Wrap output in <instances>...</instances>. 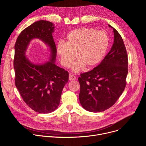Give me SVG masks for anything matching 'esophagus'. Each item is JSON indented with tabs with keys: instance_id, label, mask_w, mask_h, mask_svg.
<instances>
[{
	"instance_id": "1",
	"label": "esophagus",
	"mask_w": 146,
	"mask_h": 146,
	"mask_svg": "<svg viewBox=\"0 0 146 146\" xmlns=\"http://www.w3.org/2000/svg\"><path fill=\"white\" fill-rule=\"evenodd\" d=\"M76 78V77L74 76H73L72 74L69 75V80H75Z\"/></svg>"
}]
</instances>
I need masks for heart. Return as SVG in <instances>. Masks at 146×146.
I'll use <instances>...</instances> for the list:
<instances>
[{
  "mask_svg": "<svg viewBox=\"0 0 146 146\" xmlns=\"http://www.w3.org/2000/svg\"><path fill=\"white\" fill-rule=\"evenodd\" d=\"M109 45L108 35L92 28H81L71 31L66 37L65 43L60 41L56 52L62 65L70 68L76 58L78 59L73 66L78 72L86 66L94 68L105 57Z\"/></svg>",
  "mask_w": 146,
  "mask_h": 146,
  "instance_id": "1",
  "label": "heart"
}]
</instances>
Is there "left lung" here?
Instances as JSON below:
<instances>
[{"label":"left lung","mask_w":146,"mask_h":146,"mask_svg":"<svg viewBox=\"0 0 146 146\" xmlns=\"http://www.w3.org/2000/svg\"><path fill=\"white\" fill-rule=\"evenodd\" d=\"M112 47L100 64L93 70L82 73L79 100L82 107L91 112H101L111 108L126 86L128 56L123 41L116 29Z\"/></svg>","instance_id":"obj_1"}]
</instances>
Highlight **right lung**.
Instances as JSON below:
<instances>
[{
	"label": "right lung",
	"mask_w": 146,
	"mask_h": 146,
	"mask_svg": "<svg viewBox=\"0 0 146 146\" xmlns=\"http://www.w3.org/2000/svg\"><path fill=\"white\" fill-rule=\"evenodd\" d=\"M54 31V24L48 21L35 22L21 32L14 47L15 86L27 105L42 114L58 108L62 90L69 80V73L55 65ZM35 38L42 40L50 50V60L44 64L33 63L26 56L30 42Z\"/></svg>",
	"instance_id": "1"
}]
</instances>
